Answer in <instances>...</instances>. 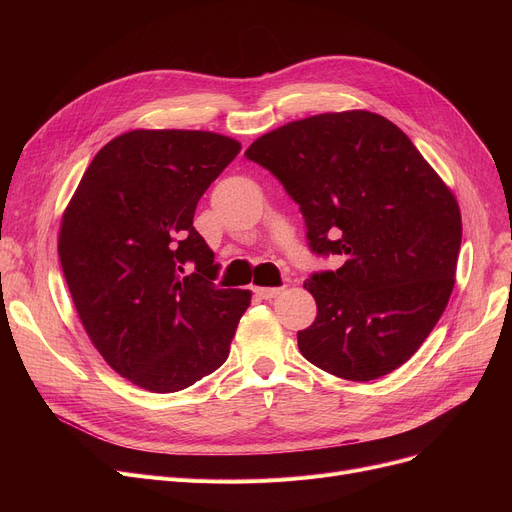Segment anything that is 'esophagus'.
<instances>
[{
  "instance_id": "esophagus-1",
  "label": "esophagus",
  "mask_w": 512,
  "mask_h": 512,
  "mask_svg": "<svg viewBox=\"0 0 512 512\" xmlns=\"http://www.w3.org/2000/svg\"><path fill=\"white\" fill-rule=\"evenodd\" d=\"M282 292H284V288H257V294L265 301H272V299L280 297Z\"/></svg>"
}]
</instances>
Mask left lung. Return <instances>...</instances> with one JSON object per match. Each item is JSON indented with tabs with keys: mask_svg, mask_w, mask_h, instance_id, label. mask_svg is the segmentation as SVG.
Segmentation results:
<instances>
[{
	"mask_svg": "<svg viewBox=\"0 0 512 512\" xmlns=\"http://www.w3.org/2000/svg\"><path fill=\"white\" fill-rule=\"evenodd\" d=\"M247 159L299 203L317 255H344L305 288L317 317L299 348L336 378L369 382L407 363L442 317L461 251V209L396 124L365 110L288 122Z\"/></svg>",
	"mask_w": 512,
	"mask_h": 512,
	"instance_id": "1",
	"label": "left lung"
}]
</instances>
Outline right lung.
<instances>
[{
	"label": "right lung",
	"instance_id": "right-lung-1",
	"mask_svg": "<svg viewBox=\"0 0 512 512\" xmlns=\"http://www.w3.org/2000/svg\"><path fill=\"white\" fill-rule=\"evenodd\" d=\"M240 143L205 130H130L78 182L58 253L76 313L114 371L149 392L193 386L230 355L251 290L218 288L195 209Z\"/></svg>",
	"mask_w": 512,
	"mask_h": 512
}]
</instances>
